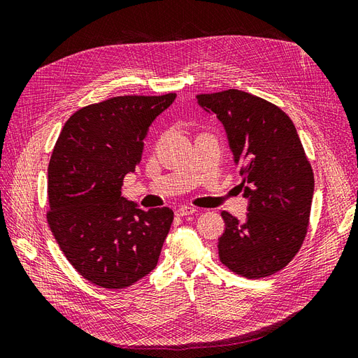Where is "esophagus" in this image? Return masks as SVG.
Masks as SVG:
<instances>
[{
    "mask_svg": "<svg viewBox=\"0 0 358 358\" xmlns=\"http://www.w3.org/2000/svg\"><path fill=\"white\" fill-rule=\"evenodd\" d=\"M197 209L196 208H191V206H180L179 209H176V215L178 216H188V215H192L196 213Z\"/></svg>",
    "mask_w": 358,
    "mask_h": 358,
    "instance_id": "esophagus-1",
    "label": "esophagus"
}]
</instances>
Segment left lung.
Masks as SVG:
<instances>
[{
    "label": "left lung",
    "mask_w": 358,
    "mask_h": 358,
    "mask_svg": "<svg viewBox=\"0 0 358 358\" xmlns=\"http://www.w3.org/2000/svg\"><path fill=\"white\" fill-rule=\"evenodd\" d=\"M197 103L224 125L249 200L245 221L221 212V263L249 279L273 275L299 252L309 224L313 171L297 129L278 106L239 90L200 94Z\"/></svg>",
    "instance_id": "left-lung-1"
}]
</instances>
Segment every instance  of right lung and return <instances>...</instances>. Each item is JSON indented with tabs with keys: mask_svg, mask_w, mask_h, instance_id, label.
Here are the masks:
<instances>
[{
	"mask_svg": "<svg viewBox=\"0 0 358 358\" xmlns=\"http://www.w3.org/2000/svg\"><path fill=\"white\" fill-rule=\"evenodd\" d=\"M176 94L124 95L82 107L64 125L48 169V222L71 266L94 285L121 289L155 268L173 222L121 196L143 140Z\"/></svg>",
	"mask_w": 358,
	"mask_h": 358,
	"instance_id": "right-lung-1",
	"label": "right lung"
}]
</instances>
